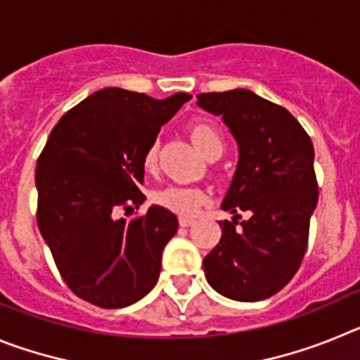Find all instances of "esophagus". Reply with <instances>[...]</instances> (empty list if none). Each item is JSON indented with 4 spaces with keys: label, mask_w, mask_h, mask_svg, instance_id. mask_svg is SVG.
Masks as SVG:
<instances>
[{
    "label": "esophagus",
    "mask_w": 360,
    "mask_h": 360,
    "mask_svg": "<svg viewBox=\"0 0 360 360\" xmlns=\"http://www.w3.org/2000/svg\"><path fill=\"white\" fill-rule=\"evenodd\" d=\"M193 221H195L193 218H187V216H180V227H189V225H193Z\"/></svg>",
    "instance_id": "34e87169"
}]
</instances>
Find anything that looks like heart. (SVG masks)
<instances>
[{
  "label": "heart",
  "instance_id": "1",
  "mask_svg": "<svg viewBox=\"0 0 360 360\" xmlns=\"http://www.w3.org/2000/svg\"><path fill=\"white\" fill-rule=\"evenodd\" d=\"M191 141L195 142V146L198 148V151L202 153L203 157L209 158V160H214L218 158L225 149V142L221 133L218 131L214 124L211 122H196L191 126ZM158 162V144L153 142L148 149L144 151V157H142V164L148 171L157 169ZM160 205L167 207L169 211L176 212V214L182 216H195L198 214L200 209L205 205L207 202V193L200 187L193 186H167L164 189H160L155 195Z\"/></svg>",
  "mask_w": 360,
  "mask_h": 360
}]
</instances>
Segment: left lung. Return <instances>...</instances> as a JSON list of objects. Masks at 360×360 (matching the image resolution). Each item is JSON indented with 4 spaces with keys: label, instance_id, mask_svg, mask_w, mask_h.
<instances>
[{
    "label": "left lung",
    "instance_id": "1",
    "mask_svg": "<svg viewBox=\"0 0 360 360\" xmlns=\"http://www.w3.org/2000/svg\"><path fill=\"white\" fill-rule=\"evenodd\" d=\"M198 106L221 117L240 148L221 203L234 218L218 221L221 238L203 257V272L225 297L262 301L294 278L307 252L319 198L314 146L290 111L250 90L200 94Z\"/></svg>",
    "mask_w": 360,
    "mask_h": 360
}]
</instances>
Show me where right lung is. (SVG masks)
<instances>
[{
	"instance_id": "1",
	"label": "right lung",
	"mask_w": 360,
	"mask_h": 360,
	"mask_svg": "<svg viewBox=\"0 0 360 360\" xmlns=\"http://www.w3.org/2000/svg\"><path fill=\"white\" fill-rule=\"evenodd\" d=\"M189 98L98 90L59 119L37 158L41 236L70 290L95 307H129L157 285L178 218L160 205L129 221L117 212L146 200L144 151Z\"/></svg>"
}]
</instances>
